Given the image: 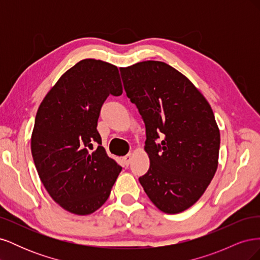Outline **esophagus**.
I'll use <instances>...</instances> for the list:
<instances>
[{"label":"esophagus","instance_id":"esophagus-1","mask_svg":"<svg viewBox=\"0 0 260 260\" xmlns=\"http://www.w3.org/2000/svg\"><path fill=\"white\" fill-rule=\"evenodd\" d=\"M122 160H123V164L125 165V166H129L131 160H132V154H127L125 156H123Z\"/></svg>","mask_w":260,"mask_h":260}]
</instances>
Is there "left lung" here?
I'll use <instances>...</instances> for the list:
<instances>
[{"instance_id": "left-lung-1", "label": "left lung", "mask_w": 260, "mask_h": 260, "mask_svg": "<svg viewBox=\"0 0 260 260\" xmlns=\"http://www.w3.org/2000/svg\"><path fill=\"white\" fill-rule=\"evenodd\" d=\"M120 73L146 128L149 169L140 183L159 210L179 214L202 198L217 171L220 131L214 112L190 79L166 62L144 60ZM159 135L164 139L156 144Z\"/></svg>"}]
</instances>
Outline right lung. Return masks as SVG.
<instances>
[{
	"label": "right lung",
	"instance_id": "right-lung-1",
	"mask_svg": "<svg viewBox=\"0 0 260 260\" xmlns=\"http://www.w3.org/2000/svg\"><path fill=\"white\" fill-rule=\"evenodd\" d=\"M109 94H122L117 66L85 58L61 75L38 108L31 135L38 175L51 198L74 215L103 206L121 171L96 130ZM94 142L100 145L92 151Z\"/></svg>",
	"mask_w": 260,
	"mask_h": 260
}]
</instances>
